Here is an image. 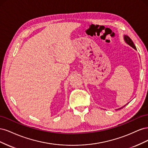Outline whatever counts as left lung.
<instances>
[{
  "label": "left lung",
  "mask_w": 148,
  "mask_h": 148,
  "mask_svg": "<svg viewBox=\"0 0 148 148\" xmlns=\"http://www.w3.org/2000/svg\"><path fill=\"white\" fill-rule=\"evenodd\" d=\"M123 38H124V41H125V42H126L128 45H129L130 46H131L132 47H133L134 49H135V50H136V46H135V44H134V43H133V42L132 41V40L130 39V38L128 36H127V35H124L123 36ZM129 102H128L127 104H126L125 105H124L123 106H122V107H120V108H119V109H116V110H119V109H122L123 107H125L126 106V105H127L128 104Z\"/></svg>",
  "instance_id": "obj_1"
}]
</instances>
